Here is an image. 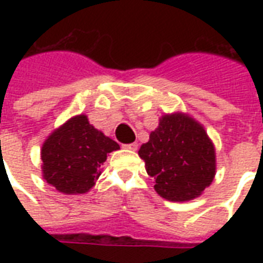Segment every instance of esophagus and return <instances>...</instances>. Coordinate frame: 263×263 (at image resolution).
<instances>
[{
  "mask_svg": "<svg viewBox=\"0 0 263 263\" xmlns=\"http://www.w3.org/2000/svg\"><path fill=\"white\" fill-rule=\"evenodd\" d=\"M123 148H125V150H131V152H136V150H138V144L136 143L123 144Z\"/></svg>",
  "mask_w": 263,
  "mask_h": 263,
  "instance_id": "esophagus-1",
  "label": "esophagus"
}]
</instances>
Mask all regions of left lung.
Here are the masks:
<instances>
[{
	"instance_id": "1",
	"label": "left lung",
	"mask_w": 263,
	"mask_h": 263,
	"mask_svg": "<svg viewBox=\"0 0 263 263\" xmlns=\"http://www.w3.org/2000/svg\"><path fill=\"white\" fill-rule=\"evenodd\" d=\"M146 172L154 177V190L164 199L187 202L202 195L216 176V147L199 121L187 113L161 116L140 146Z\"/></svg>"
}]
</instances>
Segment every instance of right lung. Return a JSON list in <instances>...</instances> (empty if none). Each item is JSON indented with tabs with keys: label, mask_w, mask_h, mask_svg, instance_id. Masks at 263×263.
Instances as JSON below:
<instances>
[{
	"label": "right lung",
	"mask_w": 263,
	"mask_h": 263,
	"mask_svg": "<svg viewBox=\"0 0 263 263\" xmlns=\"http://www.w3.org/2000/svg\"><path fill=\"white\" fill-rule=\"evenodd\" d=\"M119 148L117 142L91 125L87 116H73L43 142L42 177L65 195L86 194L102 173L107 154Z\"/></svg>",
	"instance_id": "obj_1"
}]
</instances>
